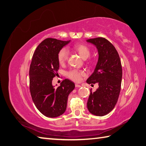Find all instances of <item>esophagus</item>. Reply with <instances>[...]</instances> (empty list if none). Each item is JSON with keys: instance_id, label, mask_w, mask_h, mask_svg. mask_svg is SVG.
<instances>
[{"instance_id": "esophagus-1", "label": "esophagus", "mask_w": 146, "mask_h": 146, "mask_svg": "<svg viewBox=\"0 0 146 146\" xmlns=\"http://www.w3.org/2000/svg\"><path fill=\"white\" fill-rule=\"evenodd\" d=\"M75 86H76V88H80L81 86V85H78V84H76V85H75Z\"/></svg>"}]
</instances>
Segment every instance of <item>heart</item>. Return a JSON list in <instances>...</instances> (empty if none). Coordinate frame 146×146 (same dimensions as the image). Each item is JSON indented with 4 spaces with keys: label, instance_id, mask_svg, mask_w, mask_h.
<instances>
[{
    "label": "heart",
    "instance_id": "1",
    "mask_svg": "<svg viewBox=\"0 0 146 146\" xmlns=\"http://www.w3.org/2000/svg\"><path fill=\"white\" fill-rule=\"evenodd\" d=\"M72 49L78 52L81 56V57L83 59L88 58L90 56L91 50L87 45L83 43H76L72 46ZM58 60L60 65H63L66 63L68 58V51L66 48H61L58 51ZM92 60H89V63H93ZM86 74L85 72L82 70H78V69H72L67 72V76L70 80L80 82L82 79V77Z\"/></svg>",
    "mask_w": 146,
    "mask_h": 146
}]
</instances>
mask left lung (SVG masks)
<instances>
[{
	"mask_svg": "<svg viewBox=\"0 0 146 146\" xmlns=\"http://www.w3.org/2000/svg\"><path fill=\"white\" fill-rule=\"evenodd\" d=\"M98 49L99 60L94 73L87 82L99 88L90 91L87 108L92 114L104 116L114 108L121 89L122 70L121 60L116 48L111 42L103 37L87 40Z\"/></svg>",
	"mask_w": 146,
	"mask_h": 146,
	"instance_id": "8db88e82",
	"label": "left lung"
}]
</instances>
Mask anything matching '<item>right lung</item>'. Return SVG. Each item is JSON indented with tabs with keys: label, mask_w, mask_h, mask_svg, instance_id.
<instances>
[{
	"label": "right lung",
	"mask_w": 146,
	"mask_h": 146,
	"mask_svg": "<svg viewBox=\"0 0 146 146\" xmlns=\"http://www.w3.org/2000/svg\"><path fill=\"white\" fill-rule=\"evenodd\" d=\"M70 41L47 38L33 54L29 68V90L36 108L45 116L56 117L65 111L68 96L75 88L72 81L64 80L55 88L53 78L58 75L60 65L58 53Z\"/></svg>",
	"instance_id": "right-lung-1"
}]
</instances>
